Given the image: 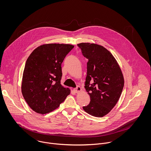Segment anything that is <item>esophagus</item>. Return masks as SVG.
<instances>
[{
	"instance_id": "obj_1",
	"label": "esophagus",
	"mask_w": 151,
	"mask_h": 151,
	"mask_svg": "<svg viewBox=\"0 0 151 151\" xmlns=\"http://www.w3.org/2000/svg\"><path fill=\"white\" fill-rule=\"evenodd\" d=\"M81 91H82L81 88L79 86H77V88H76L74 89V91L76 93H79V92H81Z\"/></svg>"
}]
</instances>
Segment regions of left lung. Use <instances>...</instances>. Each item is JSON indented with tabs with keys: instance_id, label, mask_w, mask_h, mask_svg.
Returning <instances> with one entry per match:
<instances>
[{
	"instance_id": "1",
	"label": "left lung",
	"mask_w": 151,
	"mask_h": 151,
	"mask_svg": "<svg viewBox=\"0 0 151 151\" xmlns=\"http://www.w3.org/2000/svg\"><path fill=\"white\" fill-rule=\"evenodd\" d=\"M77 45L88 59L85 88L91 101L83 109L91 116L103 117L115 106L121 96L124 84L122 71L114 56L104 46L91 43Z\"/></svg>"
}]
</instances>
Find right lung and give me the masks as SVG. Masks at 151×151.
Returning a JSON list of instances; mask_svg holds the SVG:
<instances>
[{"mask_svg": "<svg viewBox=\"0 0 151 151\" xmlns=\"http://www.w3.org/2000/svg\"><path fill=\"white\" fill-rule=\"evenodd\" d=\"M74 47L70 44H44L28 58L22 78V94L36 113L43 114L53 111L70 93V89L60 84L61 65Z\"/></svg>", "mask_w": 151, "mask_h": 151, "instance_id": "1", "label": "right lung"}]
</instances>
